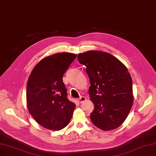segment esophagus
<instances>
[{"instance_id": "1", "label": "esophagus", "mask_w": 156, "mask_h": 156, "mask_svg": "<svg viewBox=\"0 0 156 156\" xmlns=\"http://www.w3.org/2000/svg\"><path fill=\"white\" fill-rule=\"evenodd\" d=\"M77 100H78V101H79L80 103H84V101H85L87 100V99H86L85 97L81 96V97H80Z\"/></svg>"}]
</instances>
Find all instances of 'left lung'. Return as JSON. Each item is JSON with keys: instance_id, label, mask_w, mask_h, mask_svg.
Here are the masks:
<instances>
[{"instance_id": "left-lung-1", "label": "left lung", "mask_w": 156, "mask_h": 156, "mask_svg": "<svg viewBox=\"0 0 156 156\" xmlns=\"http://www.w3.org/2000/svg\"><path fill=\"white\" fill-rule=\"evenodd\" d=\"M86 66L90 86L88 92L94 105L90 120L103 131L115 129L126 119L133 103V84L126 66L113 55L101 51L78 54Z\"/></svg>"}]
</instances>
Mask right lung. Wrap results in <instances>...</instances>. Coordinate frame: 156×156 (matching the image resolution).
Listing matches in <instances>:
<instances>
[{
    "label": "right lung",
    "instance_id": "right-lung-1",
    "mask_svg": "<svg viewBox=\"0 0 156 156\" xmlns=\"http://www.w3.org/2000/svg\"><path fill=\"white\" fill-rule=\"evenodd\" d=\"M76 57V54L66 52L46 56L35 66L28 79V110L46 129L59 131L72 119L76 105L68 100L62 78Z\"/></svg>",
    "mask_w": 156,
    "mask_h": 156
}]
</instances>
